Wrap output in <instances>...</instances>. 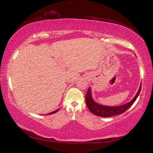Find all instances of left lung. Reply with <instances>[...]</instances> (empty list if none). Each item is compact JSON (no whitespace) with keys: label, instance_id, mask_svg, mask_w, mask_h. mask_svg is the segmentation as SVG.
Instances as JSON below:
<instances>
[{"label":"left lung","instance_id":"1","mask_svg":"<svg viewBox=\"0 0 153 153\" xmlns=\"http://www.w3.org/2000/svg\"><path fill=\"white\" fill-rule=\"evenodd\" d=\"M142 84L140 85V88H139L138 91L136 93V95L134 97L132 101H130L129 103L126 104H124L123 105L117 106V107H109V106H105L100 105L95 103L91 97V89H89L87 92L86 96H85V101H86V104L87 108H89L91 112H92L93 114L96 115V116L100 117H111L114 116L116 115L122 114L128 110L131 106L133 105V103L135 102L136 99L138 97L139 94H140L141 91Z\"/></svg>","mask_w":153,"mask_h":153}]
</instances>
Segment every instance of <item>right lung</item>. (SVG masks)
<instances>
[{"label": "right lung", "instance_id": "obj_1", "mask_svg": "<svg viewBox=\"0 0 153 153\" xmlns=\"http://www.w3.org/2000/svg\"><path fill=\"white\" fill-rule=\"evenodd\" d=\"M59 110V109H58L57 110H56V111H53V112H52V113H50V114H47V115H50V114H54V113H56V112H57Z\"/></svg>", "mask_w": 153, "mask_h": 153}]
</instances>
